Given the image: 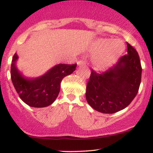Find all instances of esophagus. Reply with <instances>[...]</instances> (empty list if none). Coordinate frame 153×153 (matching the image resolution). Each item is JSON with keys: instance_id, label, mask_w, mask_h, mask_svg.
Instances as JSON below:
<instances>
[{"instance_id": "34e87169", "label": "esophagus", "mask_w": 153, "mask_h": 153, "mask_svg": "<svg viewBox=\"0 0 153 153\" xmlns=\"http://www.w3.org/2000/svg\"><path fill=\"white\" fill-rule=\"evenodd\" d=\"M77 64L78 65H84L85 64V61H83V60H80V61H78V62H77Z\"/></svg>"}]
</instances>
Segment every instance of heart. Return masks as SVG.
I'll use <instances>...</instances> for the list:
<instances>
[{
	"mask_svg": "<svg viewBox=\"0 0 153 153\" xmlns=\"http://www.w3.org/2000/svg\"><path fill=\"white\" fill-rule=\"evenodd\" d=\"M93 50L96 52L93 57V65L97 69H104L117 62L125 50V45L122 40L102 39L94 44Z\"/></svg>",
	"mask_w": 153,
	"mask_h": 153,
	"instance_id": "obj_1",
	"label": "heart"
}]
</instances>
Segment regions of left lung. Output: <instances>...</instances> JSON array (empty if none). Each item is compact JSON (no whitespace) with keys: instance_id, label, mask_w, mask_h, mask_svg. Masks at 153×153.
Masks as SVG:
<instances>
[{"instance_id":"1","label":"left lung","mask_w":153,"mask_h":153,"mask_svg":"<svg viewBox=\"0 0 153 153\" xmlns=\"http://www.w3.org/2000/svg\"><path fill=\"white\" fill-rule=\"evenodd\" d=\"M127 54L103 73L91 71L86 86L88 104L97 111L114 114L129 106L137 94L142 76L140 57L127 43Z\"/></svg>"}]
</instances>
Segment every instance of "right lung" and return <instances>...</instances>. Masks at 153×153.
Wrapping results in <instances>:
<instances>
[{"label":"right lung","mask_w":153,"mask_h":153,"mask_svg":"<svg viewBox=\"0 0 153 153\" xmlns=\"http://www.w3.org/2000/svg\"><path fill=\"white\" fill-rule=\"evenodd\" d=\"M19 57L14 54L10 67L11 80L19 97L29 106L42 108L50 106L55 101L60 91L61 81L72 74L77 64H58L37 78L24 76L17 68Z\"/></svg>","instance_id":"1"}]
</instances>
